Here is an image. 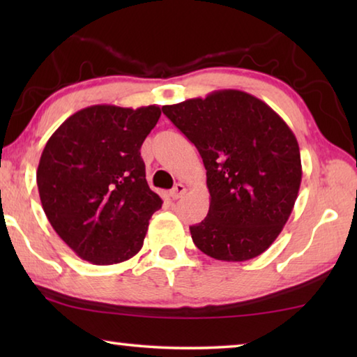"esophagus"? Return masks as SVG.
Returning a JSON list of instances; mask_svg holds the SVG:
<instances>
[{
	"instance_id": "obj_1",
	"label": "esophagus",
	"mask_w": 357,
	"mask_h": 357,
	"mask_svg": "<svg viewBox=\"0 0 357 357\" xmlns=\"http://www.w3.org/2000/svg\"><path fill=\"white\" fill-rule=\"evenodd\" d=\"M184 192H185V187L183 184H176L170 190V197L173 198V200H178V198H181V197L184 195Z\"/></svg>"
}]
</instances>
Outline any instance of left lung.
I'll list each match as a JSON object with an SVG mask.
<instances>
[{
  "instance_id": "1",
  "label": "left lung",
  "mask_w": 357,
  "mask_h": 357,
  "mask_svg": "<svg viewBox=\"0 0 357 357\" xmlns=\"http://www.w3.org/2000/svg\"><path fill=\"white\" fill-rule=\"evenodd\" d=\"M195 144L211 195L206 219L190 227L198 249L247 261L274 243L298 198L302 167L291 129L273 108L238 89L162 107Z\"/></svg>"
}]
</instances>
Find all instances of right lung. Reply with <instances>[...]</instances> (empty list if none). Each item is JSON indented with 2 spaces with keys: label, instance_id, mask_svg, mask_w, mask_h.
I'll return each mask as SVG.
<instances>
[{
  "label": "right lung",
  "instance_id": "add662e5",
  "mask_svg": "<svg viewBox=\"0 0 357 357\" xmlns=\"http://www.w3.org/2000/svg\"><path fill=\"white\" fill-rule=\"evenodd\" d=\"M160 113L157 105H91L48 138L36 174L40 203L82 259L116 264L143 247L162 198L149 189L140 148Z\"/></svg>",
  "mask_w": 357,
  "mask_h": 357
}]
</instances>
